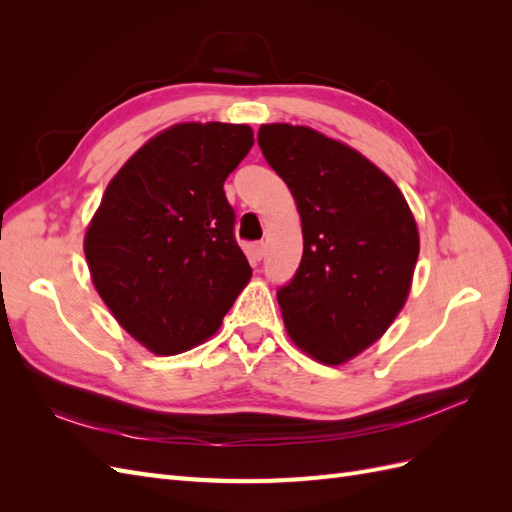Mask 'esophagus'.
<instances>
[{
	"mask_svg": "<svg viewBox=\"0 0 512 512\" xmlns=\"http://www.w3.org/2000/svg\"><path fill=\"white\" fill-rule=\"evenodd\" d=\"M252 256H254V260H262V256H265V243H254Z\"/></svg>",
	"mask_w": 512,
	"mask_h": 512,
	"instance_id": "obj_1",
	"label": "esophagus"
}]
</instances>
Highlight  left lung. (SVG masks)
Returning <instances> with one entry per match:
<instances>
[{"label":"left lung","mask_w":512,"mask_h":512,"mask_svg":"<svg viewBox=\"0 0 512 512\" xmlns=\"http://www.w3.org/2000/svg\"><path fill=\"white\" fill-rule=\"evenodd\" d=\"M258 145L303 228L301 265L277 290L286 333L322 365L348 363L408 301L421 250L408 200L363 153L307 126L265 123Z\"/></svg>","instance_id":"1"}]
</instances>
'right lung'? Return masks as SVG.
I'll return each instance as SVG.
<instances>
[{
	"label": "right lung",
	"mask_w": 512,
	"mask_h": 512,
	"mask_svg": "<svg viewBox=\"0 0 512 512\" xmlns=\"http://www.w3.org/2000/svg\"><path fill=\"white\" fill-rule=\"evenodd\" d=\"M252 145L245 123H175L106 185L83 241L91 282L119 327L153 354L218 333L250 282L224 181Z\"/></svg>",
	"instance_id": "add662e5"
}]
</instances>
